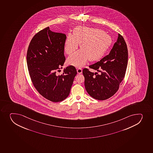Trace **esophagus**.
Instances as JSON below:
<instances>
[{"instance_id":"1","label":"esophagus","mask_w":153,"mask_h":153,"mask_svg":"<svg viewBox=\"0 0 153 153\" xmlns=\"http://www.w3.org/2000/svg\"><path fill=\"white\" fill-rule=\"evenodd\" d=\"M77 71L78 74H81L82 73V69L81 68H77Z\"/></svg>"}]
</instances>
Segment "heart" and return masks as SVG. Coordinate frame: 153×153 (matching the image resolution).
<instances>
[{
  "mask_svg": "<svg viewBox=\"0 0 153 153\" xmlns=\"http://www.w3.org/2000/svg\"><path fill=\"white\" fill-rule=\"evenodd\" d=\"M110 35L101 29L79 26L74 29L72 35L68 34L64 43V49L67 54L71 55L80 44L81 50L76 52L67 59L68 64L81 67L89 59L98 60L112 45Z\"/></svg>",
  "mask_w": 153,
  "mask_h": 153,
  "instance_id": "b5f03b06",
  "label": "heart"
}]
</instances>
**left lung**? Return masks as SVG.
Instances as JSON below:
<instances>
[{"instance_id": "left-lung-1", "label": "left lung", "mask_w": 153, "mask_h": 153, "mask_svg": "<svg viewBox=\"0 0 153 153\" xmlns=\"http://www.w3.org/2000/svg\"><path fill=\"white\" fill-rule=\"evenodd\" d=\"M127 44L120 34L109 54L89 66L98 72L83 70L87 92L99 100L109 99L117 92L125 77L128 59Z\"/></svg>"}]
</instances>
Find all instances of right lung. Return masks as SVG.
I'll return each mask as SVG.
<instances>
[{"mask_svg": "<svg viewBox=\"0 0 153 153\" xmlns=\"http://www.w3.org/2000/svg\"><path fill=\"white\" fill-rule=\"evenodd\" d=\"M66 39L65 34L52 32L47 27L34 36L27 52L28 69L34 86L43 97L53 102L68 97L77 74L73 66L64 68L61 75L56 73L65 62Z\"/></svg>", "mask_w": 153, "mask_h": 153, "instance_id": "obj_1", "label": "right lung"}]
</instances>
